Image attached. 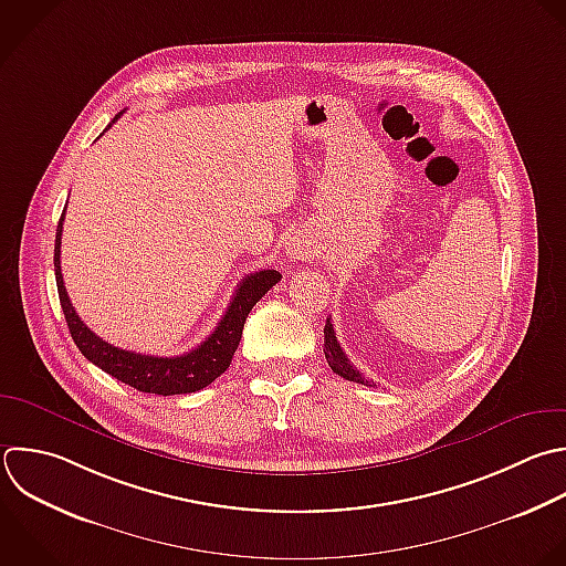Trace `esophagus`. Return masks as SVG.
Here are the masks:
<instances>
[{
  "label": "esophagus",
  "instance_id": "esophagus-1",
  "mask_svg": "<svg viewBox=\"0 0 566 566\" xmlns=\"http://www.w3.org/2000/svg\"><path fill=\"white\" fill-rule=\"evenodd\" d=\"M290 254H292L294 259H310V256H312V248H310L305 241H292Z\"/></svg>",
  "mask_w": 566,
  "mask_h": 566
}]
</instances>
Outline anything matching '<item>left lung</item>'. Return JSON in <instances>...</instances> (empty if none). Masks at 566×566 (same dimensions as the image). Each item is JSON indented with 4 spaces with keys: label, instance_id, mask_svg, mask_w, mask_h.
I'll use <instances>...</instances> for the list:
<instances>
[{
    "label": "left lung",
    "instance_id": "obj_1",
    "mask_svg": "<svg viewBox=\"0 0 566 566\" xmlns=\"http://www.w3.org/2000/svg\"><path fill=\"white\" fill-rule=\"evenodd\" d=\"M325 358H327V363H329V367H332V371H336L338 376H343L345 380H354V382H360V385H374V380H367L352 363H349V358L345 356V352H343V347H340V343L336 340V334H334V327H332V321L327 318V323H325Z\"/></svg>",
    "mask_w": 566,
    "mask_h": 566
}]
</instances>
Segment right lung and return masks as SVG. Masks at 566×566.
<instances>
[{"instance_id":"obj_1","label":"right lung","mask_w":566,"mask_h":566,"mask_svg":"<svg viewBox=\"0 0 566 566\" xmlns=\"http://www.w3.org/2000/svg\"><path fill=\"white\" fill-rule=\"evenodd\" d=\"M119 117H122V113L115 115L113 124ZM64 214H66V208L62 212V219L57 226V237H55V279H57L60 303H62L71 336H73L75 345L80 347V352L93 365H97L106 374L115 376L117 380L135 387L137 391H144V394H159V396L192 394V391L208 387L212 380H217L232 363V356L239 347L243 325H245L250 310L268 294L270 287H274L281 281V274L276 270H261V272L245 276L237 285V292L228 305V312L223 314V318L219 321L214 332L199 347H195L188 354L148 356V354L128 352V349L106 343L95 332H91L84 325V321L77 316L71 298H69L64 276H62V263H60Z\"/></svg>"}]
</instances>
